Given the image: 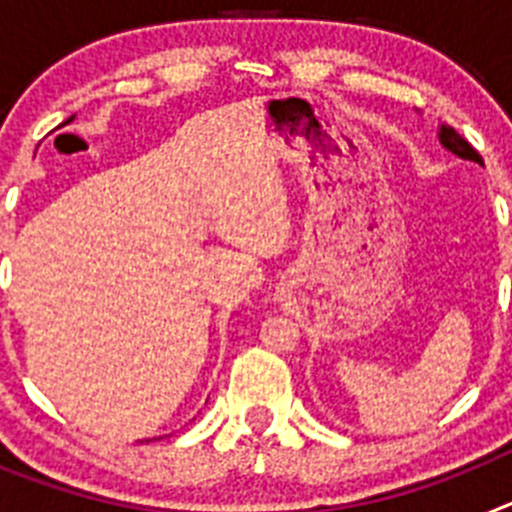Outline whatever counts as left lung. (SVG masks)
Segmentation results:
<instances>
[{
    "mask_svg": "<svg viewBox=\"0 0 512 512\" xmlns=\"http://www.w3.org/2000/svg\"><path fill=\"white\" fill-rule=\"evenodd\" d=\"M438 138H441V143L446 148H449L451 153H456V156L461 158H469V161H477V164H482V156H479L477 151L472 148V143H469L467 138H461L459 133H456L451 125H441V133H438Z\"/></svg>",
    "mask_w": 512,
    "mask_h": 512,
    "instance_id": "left-lung-1",
    "label": "left lung"
}]
</instances>
